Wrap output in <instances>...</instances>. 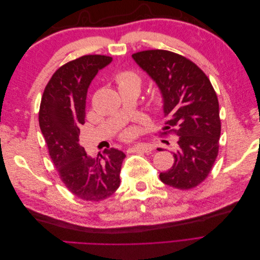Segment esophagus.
Instances as JSON below:
<instances>
[{
  "instance_id": "esophagus-1",
  "label": "esophagus",
  "mask_w": 260,
  "mask_h": 260,
  "mask_svg": "<svg viewBox=\"0 0 260 260\" xmlns=\"http://www.w3.org/2000/svg\"><path fill=\"white\" fill-rule=\"evenodd\" d=\"M152 151H153V147H152V145H149V144L138 145V146L130 148L131 153H145V154H148V153H151Z\"/></svg>"
}]
</instances>
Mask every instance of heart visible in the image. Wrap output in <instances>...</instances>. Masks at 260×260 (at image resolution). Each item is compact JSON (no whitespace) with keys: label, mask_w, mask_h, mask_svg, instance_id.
Returning a JSON list of instances; mask_svg holds the SVG:
<instances>
[{"label":"heart","mask_w":260,"mask_h":260,"mask_svg":"<svg viewBox=\"0 0 260 260\" xmlns=\"http://www.w3.org/2000/svg\"><path fill=\"white\" fill-rule=\"evenodd\" d=\"M116 81L119 89H133L140 91L141 86H142V79L141 77L135 73V72H123L120 73L116 77ZM151 105L156 109V111H161L165 105V98L162 94L157 93L152 98L151 101ZM120 138L123 141H127L129 142L130 140H132L133 138V132L130 129H124L122 130V132L120 133Z\"/></svg>","instance_id":"obj_1"}]
</instances>
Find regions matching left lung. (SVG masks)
Listing matches in <instances>:
<instances>
[{"label": "left lung", "mask_w": 260, "mask_h": 260, "mask_svg": "<svg viewBox=\"0 0 260 260\" xmlns=\"http://www.w3.org/2000/svg\"><path fill=\"white\" fill-rule=\"evenodd\" d=\"M132 57L165 98L167 125L161 136L178 137L175 162L159 179L179 190L198 186L214 166L221 133L219 102L208 77L192 60L170 51L147 50Z\"/></svg>", "instance_id": "obj_1"}]
</instances>
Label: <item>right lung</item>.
<instances>
[{"label": "right lung", "mask_w": 260, "mask_h": 260, "mask_svg": "<svg viewBox=\"0 0 260 260\" xmlns=\"http://www.w3.org/2000/svg\"><path fill=\"white\" fill-rule=\"evenodd\" d=\"M112 60L106 55H84L60 66L45 86L39 111V124L58 176L83 201L105 200L120 185L125 155L109 148L91 158L79 143L89 85Z\"/></svg>", "instance_id": "obj_1"}]
</instances>
